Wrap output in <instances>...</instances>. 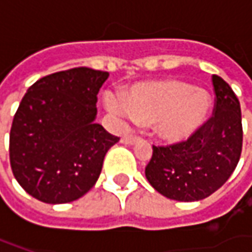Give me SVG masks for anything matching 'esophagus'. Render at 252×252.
Instances as JSON below:
<instances>
[{"label":"esophagus","mask_w":252,"mask_h":252,"mask_svg":"<svg viewBox=\"0 0 252 252\" xmlns=\"http://www.w3.org/2000/svg\"><path fill=\"white\" fill-rule=\"evenodd\" d=\"M137 140H139V137H136L133 134H126V136L122 137V143L123 144H134V143H137Z\"/></svg>","instance_id":"1"}]
</instances>
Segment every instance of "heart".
<instances>
[{"label":"heart","mask_w":252,"mask_h":252,"mask_svg":"<svg viewBox=\"0 0 252 252\" xmlns=\"http://www.w3.org/2000/svg\"><path fill=\"white\" fill-rule=\"evenodd\" d=\"M106 108L116 115L130 116L139 123L154 122L157 136L168 143L189 139L206 123L212 98L208 91L179 80H161L133 85L123 101L105 95Z\"/></svg>","instance_id":"heart-1"}]
</instances>
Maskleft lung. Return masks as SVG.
Wrapping results in <instances>:
<instances>
[{
	"label": "left lung",
	"instance_id": "left-lung-1",
	"mask_svg": "<svg viewBox=\"0 0 252 252\" xmlns=\"http://www.w3.org/2000/svg\"><path fill=\"white\" fill-rule=\"evenodd\" d=\"M215 113L187 141L153 146L146 178L165 198L195 202L210 196L233 174L243 149L241 109L223 78L212 77Z\"/></svg>",
	"mask_w": 252,
	"mask_h": 252
}]
</instances>
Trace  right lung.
<instances>
[{"mask_svg":"<svg viewBox=\"0 0 252 252\" xmlns=\"http://www.w3.org/2000/svg\"><path fill=\"white\" fill-rule=\"evenodd\" d=\"M109 73L87 67L46 75L28 90L9 133V161L22 188L44 203H68L95 185L119 139L96 119Z\"/></svg>","mask_w":252,"mask_h":252,"instance_id":"right-lung-1","label":"right lung"}]
</instances>
